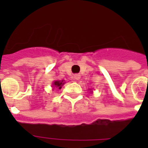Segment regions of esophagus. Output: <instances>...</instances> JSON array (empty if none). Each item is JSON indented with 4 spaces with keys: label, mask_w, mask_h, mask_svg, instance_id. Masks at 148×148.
Instances as JSON below:
<instances>
[{
    "label": "esophagus",
    "mask_w": 148,
    "mask_h": 148,
    "mask_svg": "<svg viewBox=\"0 0 148 148\" xmlns=\"http://www.w3.org/2000/svg\"><path fill=\"white\" fill-rule=\"evenodd\" d=\"M80 77H81V76H80L79 74H75V75H74V79H75V80H79Z\"/></svg>",
    "instance_id": "esophagus-1"
}]
</instances>
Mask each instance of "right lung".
<instances>
[{
    "instance_id": "1",
    "label": "right lung",
    "mask_w": 148,
    "mask_h": 148,
    "mask_svg": "<svg viewBox=\"0 0 148 148\" xmlns=\"http://www.w3.org/2000/svg\"><path fill=\"white\" fill-rule=\"evenodd\" d=\"M64 84V83L63 82V81H56L53 82V86H55V88H58L59 89H60V88H61V86H62Z\"/></svg>"
}]
</instances>
